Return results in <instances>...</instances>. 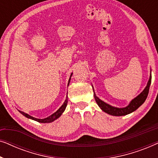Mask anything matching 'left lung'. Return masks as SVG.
<instances>
[{
    "mask_svg": "<svg viewBox=\"0 0 158 158\" xmlns=\"http://www.w3.org/2000/svg\"><path fill=\"white\" fill-rule=\"evenodd\" d=\"M151 80H152V75H151L150 72V79H149L148 85H147L145 88L143 90V91H142L139 95H138V96L136 97V98H134L133 100H131V102L129 103V104L124 108H116L105 103L104 101H101L100 98H98V97L96 96V95L95 94L94 90V96L95 100H96L97 104L98 105V106L101 108V110L106 112V113L110 114V115L116 116L127 115V114H130L131 112L135 111V110H137L138 108L145 101L149 93V89H150ZM93 89H94V88H93Z\"/></svg>",
    "mask_w": 158,
    "mask_h": 158,
    "instance_id": "1",
    "label": "left lung"
}]
</instances>
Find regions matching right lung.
<instances>
[{"instance_id":"obj_1","label":"right lung","mask_w":158,"mask_h":158,"mask_svg":"<svg viewBox=\"0 0 158 158\" xmlns=\"http://www.w3.org/2000/svg\"><path fill=\"white\" fill-rule=\"evenodd\" d=\"M72 75H73V73H72V74H71V75H70V79H69V81H68V85H69V83H70V78H71V76H72ZM68 95H67V97H66L65 101H64V102L63 103V104H62V105L61 106V107H60V109H58L57 111L55 112V113H54L53 114H52L51 116H48V117H47V118H42H42H34V117H33V116H31L29 115V114L24 113V112H23V111H19H19L20 112V113H21V114H22V115L26 116V117H27V118H31V119L34 120V121H36V122H40V123H49V122H54V121H55V120L57 119V118H59L60 116L62 115V114L63 113V112L64 111V110H65V108H66V106H67V104H68Z\"/></svg>"}]
</instances>
